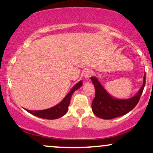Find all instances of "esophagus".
<instances>
[{"mask_svg":"<svg viewBox=\"0 0 153 153\" xmlns=\"http://www.w3.org/2000/svg\"><path fill=\"white\" fill-rule=\"evenodd\" d=\"M92 71H90V70L85 71V72H84V77L86 79H89L91 77V75H92Z\"/></svg>","mask_w":153,"mask_h":153,"instance_id":"1","label":"esophagus"}]
</instances>
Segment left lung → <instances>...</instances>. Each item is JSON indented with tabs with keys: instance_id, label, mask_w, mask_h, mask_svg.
Segmentation results:
<instances>
[{
	"instance_id": "8db88e82",
	"label": "left lung",
	"mask_w": 153,
	"mask_h": 153,
	"mask_svg": "<svg viewBox=\"0 0 153 153\" xmlns=\"http://www.w3.org/2000/svg\"><path fill=\"white\" fill-rule=\"evenodd\" d=\"M95 89V97L92 102V109L97 117L103 119H111L121 117L131 111L138 103L146 85V73L143 85L136 95L128 99H118L111 96L102 86L95 76L91 77Z\"/></svg>"
}]
</instances>
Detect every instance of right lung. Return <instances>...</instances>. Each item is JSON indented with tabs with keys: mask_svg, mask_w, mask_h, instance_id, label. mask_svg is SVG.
<instances>
[{
	"mask_svg": "<svg viewBox=\"0 0 153 153\" xmlns=\"http://www.w3.org/2000/svg\"><path fill=\"white\" fill-rule=\"evenodd\" d=\"M82 81H79L78 83L75 85L71 89L70 92L67 94V95L63 98V100L60 103L56 104L53 107L49 108L47 109L39 110V111H30V110L25 109L31 114L36 116V117L42 118V119H56L60 117H62L67 113L68 110L69 104H70L71 97L73 92L75 90H77L82 86Z\"/></svg>",
	"mask_w": 153,
	"mask_h": 153,
	"instance_id": "1",
	"label": "right lung"
}]
</instances>
